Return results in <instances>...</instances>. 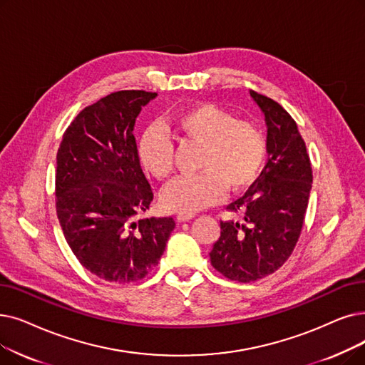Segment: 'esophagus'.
Wrapping results in <instances>:
<instances>
[{"label": "esophagus", "instance_id": "34e87169", "mask_svg": "<svg viewBox=\"0 0 365 365\" xmlns=\"http://www.w3.org/2000/svg\"><path fill=\"white\" fill-rule=\"evenodd\" d=\"M194 217V215H185V213H180L178 215V222H186V220H191Z\"/></svg>", "mask_w": 365, "mask_h": 365}]
</instances>
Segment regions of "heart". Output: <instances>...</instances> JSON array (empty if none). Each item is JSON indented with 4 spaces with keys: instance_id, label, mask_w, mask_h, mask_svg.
Segmentation results:
<instances>
[{
    "instance_id": "obj_1",
    "label": "heart",
    "mask_w": 365,
    "mask_h": 365,
    "mask_svg": "<svg viewBox=\"0 0 365 365\" xmlns=\"http://www.w3.org/2000/svg\"><path fill=\"white\" fill-rule=\"evenodd\" d=\"M165 128L182 143H197L200 173L174 180L165 187L163 202L171 212L192 215L225 197L227 189L242 192L255 183L264 170L268 145L259 125L237 119L215 104H197L174 115ZM138 160L158 180L174 170L171 138L160 126H150L138 141Z\"/></svg>"
}]
</instances>
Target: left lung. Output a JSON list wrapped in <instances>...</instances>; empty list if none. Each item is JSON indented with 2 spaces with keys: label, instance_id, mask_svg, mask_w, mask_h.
I'll list each match as a JSON object with an SVG mask.
<instances>
[{
  "label": "left lung",
  "instance_id": "left-lung-1",
  "mask_svg": "<svg viewBox=\"0 0 365 365\" xmlns=\"http://www.w3.org/2000/svg\"><path fill=\"white\" fill-rule=\"evenodd\" d=\"M250 97L267 122L268 161L259 179L227 210L242 220H220L210 261L230 280L249 283L274 273L299 239L312 189V164L298 126L274 100L255 91Z\"/></svg>",
  "mask_w": 365,
  "mask_h": 365
}]
</instances>
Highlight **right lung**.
Returning a JSON list of instances; mask_svg holds the SVG:
<instances>
[{
  "label": "right lung",
  "mask_w": 365,
  "mask_h": 365,
  "mask_svg": "<svg viewBox=\"0 0 365 365\" xmlns=\"http://www.w3.org/2000/svg\"><path fill=\"white\" fill-rule=\"evenodd\" d=\"M156 92L118 91L85 107L56 153V215L88 272L108 283L145 279L160 262L176 222L137 219L153 191L141 170L135 118Z\"/></svg>",
  "instance_id": "obj_1"
}]
</instances>
